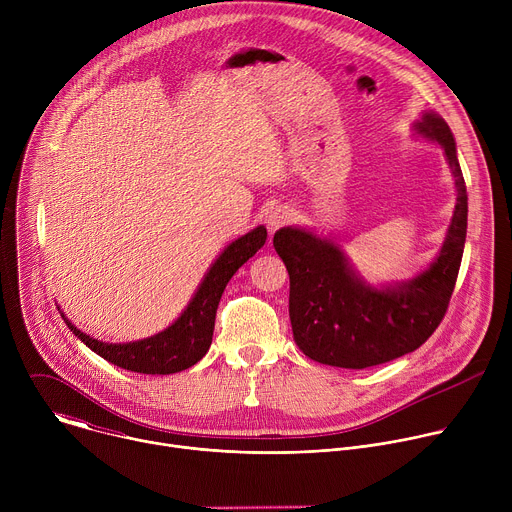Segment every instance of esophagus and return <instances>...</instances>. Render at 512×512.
Instances as JSON below:
<instances>
[{
    "label": "esophagus",
    "mask_w": 512,
    "mask_h": 512,
    "mask_svg": "<svg viewBox=\"0 0 512 512\" xmlns=\"http://www.w3.org/2000/svg\"><path fill=\"white\" fill-rule=\"evenodd\" d=\"M291 218H294V212H291L287 206H277L271 214H269V218H267V227L271 229V231H277L279 227H283V225H287Z\"/></svg>",
    "instance_id": "1"
}]
</instances>
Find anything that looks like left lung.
Masks as SVG:
<instances>
[{
	"mask_svg": "<svg viewBox=\"0 0 512 512\" xmlns=\"http://www.w3.org/2000/svg\"><path fill=\"white\" fill-rule=\"evenodd\" d=\"M415 131L444 148L456 184V208L435 261L413 279L373 287L356 275L342 249L310 231L283 227L273 247L289 273V320L300 350L322 364L367 369L419 348L446 316L458 279L468 194L448 123L433 111Z\"/></svg>",
	"mask_w": 512,
	"mask_h": 512,
	"instance_id": "8db88e82",
	"label": "left lung"
}]
</instances>
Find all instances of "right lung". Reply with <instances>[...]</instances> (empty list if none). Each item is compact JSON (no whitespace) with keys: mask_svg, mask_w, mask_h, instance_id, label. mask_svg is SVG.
<instances>
[{"mask_svg":"<svg viewBox=\"0 0 512 512\" xmlns=\"http://www.w3.org/2000/svg\"><path fill=\"white\" fill-rule=\"evenodd\" d=\"M267 239L265 227H257L233 241L204 275L194 298L180 314V318L166 330L135 342L109 344L95 340L81 332L75 324L66 322L70 332L81 338L101 358L117 364L121 369L141 375H172L190 369L210 348L216 308L223 291L237 269L247 263Z\"/></svg>","mask_w":512,"mask_h":512,"instance_id":"obj_1","label":"right lung"}]
</instances>
